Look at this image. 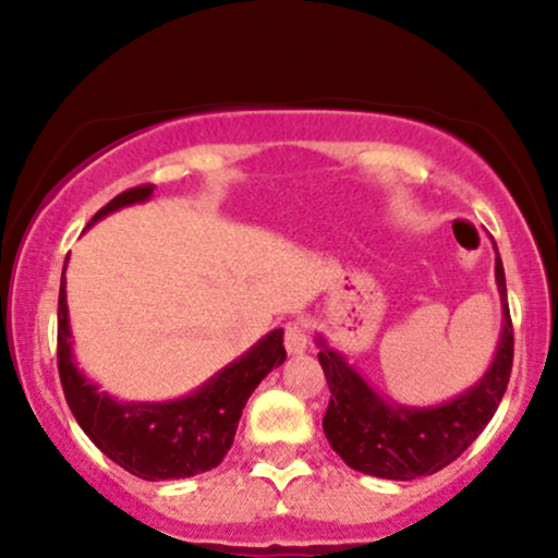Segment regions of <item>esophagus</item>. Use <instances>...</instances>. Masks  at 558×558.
Instances as JSON below:
<instances>
[{
  "instance_id": "1",
  "label": "esophagus",
  "mask_w": 558,
  "mask_h": 558,
  "mask_svg": "<svg viewBox=\"0 0 558 558\" xmlns=\"http://www.w3.org/2000/svg\"><path fill=\"white\" fill-rule=\"evenodd\" d=\"M306 343H310V336H306L304 323H288L286 325V351L291 356H299L306 351Z\"/></svg>"
}]
</instances>
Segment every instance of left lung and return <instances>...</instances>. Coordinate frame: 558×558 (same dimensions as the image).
<instances>
[{"label":"left lung","instance_id":"8db88e82","mask_svg":"<svg viewBox=\"0 0 558 558\" xmlns=\"http://www.w3.org/2000/svg\"><path fill=\"white\" fill-rule=\"evenodd\" d=\"M496 283L501 293L504 328L490 367L457 399L435 407H403L377 396L349 362L325 343L317 354L330 386L323 430L332 451L351 470L383 480H414L444 470L459 459L496 414L514 362L506 275L496 248Z\"/></svg>","mask_w":558,"mask_h":558}]
</instances>
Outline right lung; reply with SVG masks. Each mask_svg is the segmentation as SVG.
I'll list each match as a JSON object with an SVG mask.
<instances>
[{
    "instance_id": "obj_1",
    "label": "right lung",
    "mask_w": 558,
    "mask_h": 558,
    "mask_svg": "<svg viewBox=\"0 0 558 558\" xmlns=\"http://www.w3.org/2000/svg\"><path fill=\"white\" fill-rule=\"evenodd\" d=\"M151 194L155 185L123 191L92 217L88 228L118 209L146 202ZM70 338L73 332L62 270L57 304V367L68 407L96 448L141 480L194 477L220 464L233 446L248 396L286 362L283 330L278 328L183 399L118 401L81 373Z\"/></svg>"
}]
</instances>
